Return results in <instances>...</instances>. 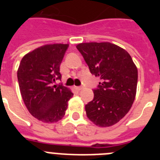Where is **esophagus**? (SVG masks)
Listing matches in <instances>:
<instances>
[{"label": "esophagus", "mask_w": 160, "mask_h": 160, "mask_svg": "<svg viewBox=\"0 0 160 160\" xmlns=\"http://www.w3.org/2000/svg\"><path fill=\"white\" fill-rule=\"evenodd\" d=\"M76 89H77L78 90V91H80V90H82L83 89V87H75Z\"/></svg>", "instance_id": "obj_1"}]
</instances>
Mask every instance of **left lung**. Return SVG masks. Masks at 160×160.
Instances as JSON below:
<instances>
[{
	"mask_svg": "<svg viewBox=\"0 0 160 160\" xmlns=\"http://www.w3.org/2000/svg\"><path fill=\"white\" fill-rule=\"evenodd\" d=\"M90 73L100 79L94 99L85 109L96 126L114 125L130 111L135 98L138 70L125 49L110 42H87L76 46Z\"/></svg>",
	"mask_w": 160,
	"mask_h": 160,
	"instance_id": "obj_1",
	"label": "left lung"
}]
</instances>
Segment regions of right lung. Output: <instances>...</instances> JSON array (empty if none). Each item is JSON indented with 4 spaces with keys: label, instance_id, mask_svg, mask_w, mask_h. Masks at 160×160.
Wrapping results in <instances>:
<instances>
[{
    "label": "right lung",
    "instance_id": "right-lung-1",
    "mask_svg": "<svg viewBox=\"0 0 160 160\" xmlns=\"http://www.w3.org/2000/svg\"><path fill=\"white\" fill-rule=\"evenodd\" d=\"M68 44L45 45L22 58L18 70L20 91L29 112L43 122H56L64 117L73 95L62 85L60 65Z\"/></svg>",
    "mask_w": 160,
    "mask_h": 160
}]
</instances>
